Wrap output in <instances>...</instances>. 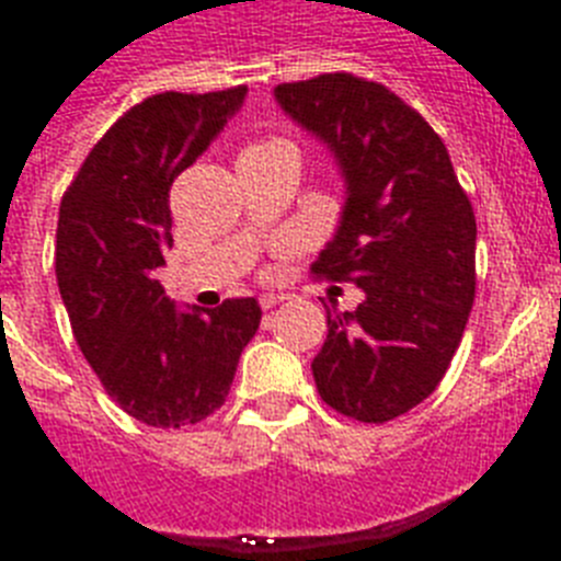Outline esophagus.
I'll list each match as a JSON object with an SVG mask.
<instances>
[{"label":"esophagus","instance_id":"obj_1","mask_svg":"<svg viewBox=\"0 0 561 561\" xmlns=\"http://www.w3.org/2000/svg\"><path fill=\"white\" fill-rule=\"evenodd\" d=\"M259 302H262L264 311H271V308H276L279 302H285V297H282V294H262V299H259Z\"/></svg>","mask_w":561,"mask_h":561}]
</instances>
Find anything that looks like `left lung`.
Masks as SVG:
<instances>
[{
    "instance_id": "8db88e82",
    "label": "left lung",
    "mask_w": 561,
    "mask_h": 561,
    "mask_svg": "<svg viewBox=\"0 0 561 561\" xmlns=\"http://www.w3.org/2000/svg\"><path fill=\"white\" fill-rule=\"evenodd\" d=\"M273 95L332 151L346 186L337 232L311 271L364 290L355 311H325L317 390L343 416L390 422L436 390L460 346L474 302V211L443 139L381 83L334 72Z\"/></svg>"
}]
</instances>
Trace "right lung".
Wrapping results in <instances>:
<instances>
[{
	"mask_svg": "<svg viewBox=\"0 0 561 561\" xmlns=\"http://www.w3.org/2000/svg\"><path fill=\"white\" fill-rule=\"evenodd\" d=\"M247 87L160 92L101 136L66 188L55 273L83 358L134 419L194 425L227 401L262 323L253 297L180 311L157 279L171 238V183L244 104Z\"/></svg>",
	"mask_w": 561,
	"mask_h": 561,
	"instance_id": "add662e5",
	"label": "right lung"
}]
</instances>
